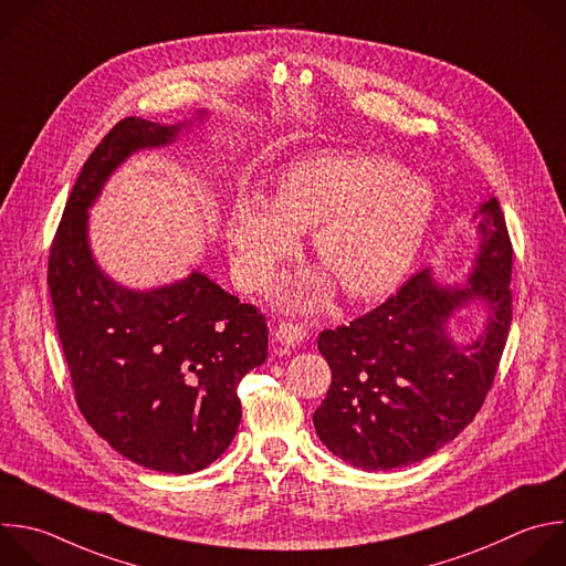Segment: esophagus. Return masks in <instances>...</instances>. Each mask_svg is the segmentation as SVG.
I'll use <instances>...</instances> for the list:
<instances>
[{"label":"esophagus","mask_w":566,"mask_h":566,"mask_svg":"<svg viewBox=\"0 0 566 566\" xmlns=\"http://www.w3.org/2000/svg\"><path fill=\"white\" fill-rule=\"evenodd\" d=\"M275 337L284 346H297L306 337V328L300 324H293V322H282L275 328Z\"/></svg>","instance_id":"1"}]
</instances>
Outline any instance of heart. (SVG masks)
<instances>
[{
	"label": "heart",
	"instance_id": "b5f03b06",
	"mask_svg": "<svg viewBox=\"0 0 566 566\" xmlns=\"http://www.w3.org/2000/svg\"><path fill=\"white\" fill-rule=\"evenodd\" d=\"M438 209L433 184L368 153H317L277 175L273 202L242 191L227 218V244L240 282L260 291L313 231V251L355 300L396 289L420 255ZM331 291L326 273L293 282L284 300L317 306Z\"/></svg>",
	"mask_w": 566,
	"mask_h": 566
}]
</instances>
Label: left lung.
Wrapping results in <instances>:
<instances>
[{
    "instance_id": "1",
    "label": "left lung",
    "mask_w": 566,
    "mask_h": 566,
    "mask_svg": "<svg viewBox=\"0 0 566 566\" xmlns=\"http://www.w3.org/2000/svg\"><path fill=\"white\" fill-rule=\"evenodd\" d=\"M475 218L480 249L464 284H440L424 269L378 308L319 333L333 378L313 424L350 467L391 471L422 462L480 411L511 326L513 249L495 198ZM469 303L488 311L485 331L458 345L448 319Z\"/></svg>"
}]
</instances>
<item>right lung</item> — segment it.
<instances>
[{
    "label": "right lung",
    "mask_w": 566,
    "mask_h": 566,
    "mask_svg": "<svg viewBox=\"0 0 566 566\" xmlns=\"http://www.w3.org/2000/svg\"><path fill=\"white\" fill-rule=\"evenodd\" d=\"M207 115L205 111L200 117ZM181 124L117 122L86 159L49 258V289L75 400L130 462L186 475L233 442L238 385L266 359V317L205 273L135 291L111 280L88 244V209L133 153L172 144Z\"/></svg>",
    "instance_id": "add662e5"
}]
</instances>
